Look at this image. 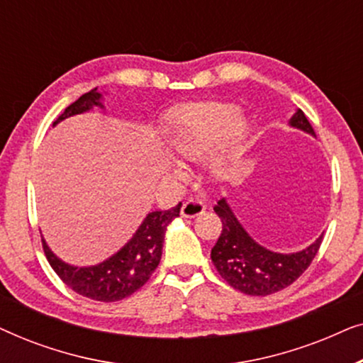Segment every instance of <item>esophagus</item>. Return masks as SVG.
<instances>
[{"label": "esophagus", "mask_w": 363, "mask_h": 363, "mask_svg": "<svg viewBox=\"0 0 363 363\" xmlns=\"http://www.w3.org/2000/svg\"><path fill=\"white\" fill-rule=\"evenodd\" d=\"M206 210V205L201 200H196V198H190L183 203L182 206V216L183 218H195L198 215H201L203 211Z\"/></svg>", "instance_id": "obj_1"}]
</instances>
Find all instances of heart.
<instances>
[{"mask_svg":"<svg viewBox=\"0 0 363 363\" xmlns=\"http://www.w3.org/2000/svg\"><path fill=\"white\" fill-rule=\"evenodd\" d=\"M245 125L240 108L225 102L190 104L177 108L167 121L168 145L183 158H200L228 138L233 145L240 140ZM221 160L216 162L220 165Z\"/></svg>","mask_w":363,"mask_h":363,"instance_id":"b5f03b06","label":"heart"}]
</instances>
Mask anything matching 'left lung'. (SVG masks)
<instances>
[{"label": "left lung", "instance_id": "1", "mask_svg": "<svg viewBox=\"0 0 363 363\" xmlns=\"http://www.w3.org/2000/svg\"><path fill=\"white\" fill-rule=\"evenodd\" d=\"M291 125L315 135L304 112L297 108L291 117ZM215 213L223 223L221 235L211 250V261L216 271L231 287L250 296H269L291 286L319 251L322 235L314 245L292 255L272 252L247 235L225 198L215 205Z\"/></svg>", "mask_w": 363, "mask_h": 363}]
</instances>
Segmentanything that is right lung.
I'll return each mask as SVG.
<instances>
[{
  "label": "right lung",
  "instance_id": "right-lung-1",
  "mask_svg": "<svg viewBox=\"0 0 363 363\" xmlns=\"http://www.w3.org/2000/svg\"><path fill=\"white\" fill-rule=\"evenodd\" d=\"M94 106L102 107L97 87L66 107L54 125L76 113L87 112ZM180 208L182 203H178L172 210L148 213L132 240L117 255L97 266L76 267L66 264L52 255L46 241L41 238L44 255L64 284H67L77 294L101 302L122 301L140 289L160 264L165 230L177 216H180Z\"/></svg>",
  "mask_w": 363,
  "mask_h": 363
}]
</instances>
